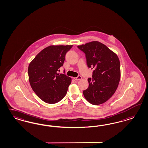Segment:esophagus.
<instances>
[{"mask_svg": "<svg viewBox=\"0 0 148 148\" xmlns=\"http://www.w3.org/2000/svg\"><path fill=\"white\" fill-rule=\"evenodd\" d=\"M82 79V76H80V75H79L78 77H74V80H81Z\"/></svg>", "mask_w": 148, "mask_h": 148, "instance_id": "34e87169", "label": "esophagus"}]
</instances>
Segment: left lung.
<instances>
[{"label":"left lung","instance_id":"left-lung-1","mask_svg":"<svg viewBox=\"0 0 148 148\" xmlns=\"http://www.w3.org/2000/svg\"><path fill=\"white\" fill-rule=\"evenodd\" d=\"M77 48L85 54L88 67L94 69L92 78L88 79L89 86L83 91L84 96L92 104H102L112 96L119 85V59L108 47L97 41L78 46Z\"/></svg>","mask_w":148,"mask_h":148}]
</instances>
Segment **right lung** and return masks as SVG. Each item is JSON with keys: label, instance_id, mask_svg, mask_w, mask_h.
Instances as JSON below:
<instances>
[{"label": "right lung", "instance_id": "add662e5", "mask_svg": "<svg viewBox=\"0 0 148 148\" xmlns=\"http://www.w3.org/2000/svg\"><path fill=\"white\" fill-rule=\"evenodd\" d=\"M73 45L47 47L40 52L28 66L31 87L42 101L49 104L60 102L66 95L71 78L58 74L66 52Z\"/></svg>", "mask_w": 148, "mask_h": 148}]
</instances>
